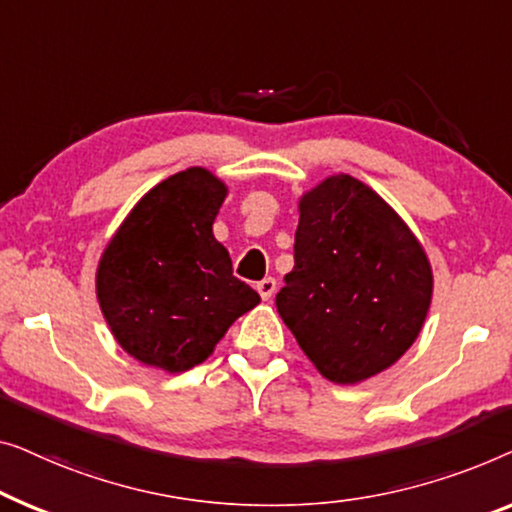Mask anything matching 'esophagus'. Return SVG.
I'll list each match as a JSON object with an SVG mask.
<instances>
[{"mask_svg":"<svg viewBox=\"0 0 512 512\" xmlns=\"http://www.w3.org/2000/svg\"><path fill=\"white\" fill-rule=\"evenodd\" d=\"M257 292L259 297L264 301H269L273 297V292H276V278H264L257 283Z\"/></svg>","mask_w":512,"mask_h":512,"instance_id":"34e87169","label":"esophagus"}]
</instances>
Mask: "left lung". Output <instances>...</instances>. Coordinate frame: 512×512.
Wrapping results in <instances>:
<instances>
[{"label": "left lung", "mask_w": 512, "mask_h": 512, "mask_svg": "<svg viewBox=\"0 0 512 512\" xmlns=\"http://www.w3.org/2000/svg\"><path fill=\"white\" fill-rule=\"evenodd\" d=\"M431 294L422 243L369 185L336 174L301 194L276 308L327 380L357 385L390 369L420 336Z\"/></svg>", "instance_id": "left-lung-1"}]
</instances>
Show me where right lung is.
I'll list each match as a JSON object with an SVG mask.
<instances>
[{"instance_id": "1", "label": "right lung", "mask_w": 512, "mask_h": 512, "mask_svg": "<svg viewBox=\"0 0 512 512\" xmlns=\"http://www.w3.org/2000/svg\"><path fill=\"white\" fill-rule=\"evenodd\" d=\"M227 185L204 167L164 178L136 201L97 266V301L122 350L167 373L213 355L259 294L232 273L213 222Z\"/></svg>"}]
</instances>
